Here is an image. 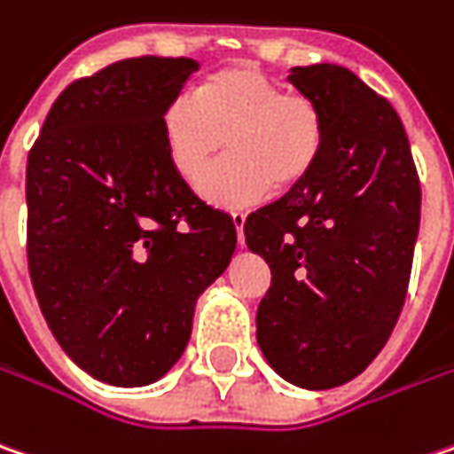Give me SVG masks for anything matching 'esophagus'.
Wrapping results in <instances>:
<instances>
[{"label":"esophagus","instance_id":"34e87169","mask_svg":"<svg viewBox=\"0 0 454 454\" xmlns=\"http://www.w3.org/2000/svg\"><path fill=\"white\" fill-rule=\"evenodd\" d=\"M231 221H233V226H236L239 244L244 247V223H247V215H244V213H231Z\"/></svg>","mask_w":454,"mask_h":454}]
</instances>
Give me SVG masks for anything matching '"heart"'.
<instances>
[{"label":"heart","instance_id":"b5f03b06","mask_svg":"<svg viewBox=\"0 0 454 454\" xmlns=\"http://www.w3.org/2000/svg\"><path fill=\"white\" fill-rule=\"evenodd\" d=\"M324 113L298 92L249 64H233L202 79L195 97L179 94L161 113V138L174 172L198 182L213 159L231 151L205 174L200 192L221 207H249L272 190L306 182L324 151Z\"/></svg>","mask_w":454,"mask_h":454}]
</instances>
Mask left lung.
<instances>
[{
    "mask_svg": "<svg viewBox=\"0 0 454 454\" xmlns=\"http://www.w3.org/2000/svg\"><path fill=\"white\" fill-rule=\"evenodd\" d=\"M287 79L321 107L326 136L306 182L244 223L247 247L272 270L256 341L287 383L326 390L357 378L401 316L421 187L386 97L336 64Z\"/></svg>",
    "mask_w": 454,
    "mask_h": 454,
    "instance_id": "left-lung-1",
    "label": "left lung"
}]
</instances>
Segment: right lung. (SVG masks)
<instances>
[{
	"label": "right lung",
	"instance_id": "add662e5",
	"mask_svg": "<svg viewBox=\"0 0 454 454\" xmlns=\"http://www.w3.org/2000/svg\"><path fill=\"white\" fill-rule=\"evenodd\" d=\"M200 68L141 56L71 82L27 156V267L48 329L110 386H148L182 357L200 293L236 228L174 172L161 113Z\"/></svg>",
	"mask_w": 454,
	"mask_h": 454
}]
</instances>
